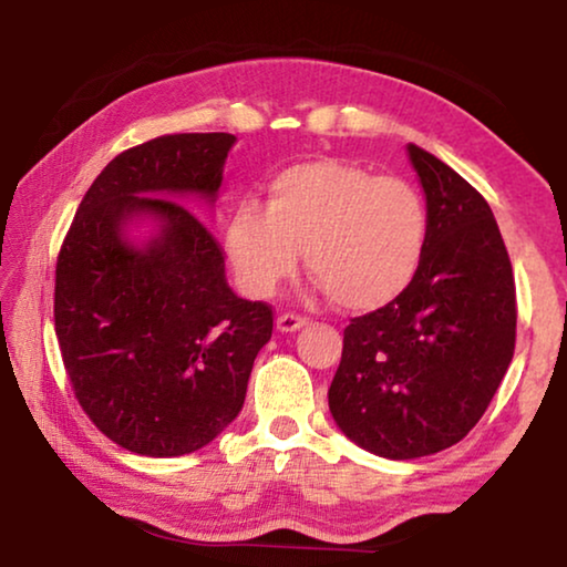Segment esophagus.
<instances>
[{"mask_svg": "<svg viewBox=\"0 0 567 567\" xmlns=\"http://www.w3.org/2000/svg\"><path fill=\"white\" fill-rule=\"evenodd\" d=\"M305 324H307V317L293 315V312H281L276 320V328L281 332H293V330L305 328Z\"/></svg>", "mask_w": 567, "mask_h": 567, "instance_id": "1", "label": "esophagus"}]
</instances>
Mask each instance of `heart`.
Segmentation results:
<instances>
[{
  "mask_svg": "<svg viewBox=\"0 0 567 567\" xmlns=\"http://www.w3.org/2000/svg\"><path fill=\"white\" fill-rule=\"evenodd\" d=\"M431 219L421 190L346 159H305L268 177V200H237L227 252L243 289L270 297L299 262L330 299L371 312L408 291L429 250Z\"/></svg>",
  "mask_w": 567,
  "mask_h": 567,
  "instance_id": "1",
  "label": "heart"
}]
</instances>
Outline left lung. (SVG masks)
Instances as JSON below:
<instances>
[{"instance_id": "1", "label": "left lung", "mask_w": 567, "mask_h": 567, "mask_svg": "<svg viewBox=\"0 0 567 567\" xmlns=\"http://www.w3.org/2000/svg\"><path fill=\"white\" fill-rule=\"evenodd\" d=\"M431 235L405 293L343 330L328 402L371 454L415 460L454 446L491 405L516 348V284L487 200L421 146H408Z\"/></svg>"}]
</instances>
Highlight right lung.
Returning <instances> with one entry per match:
<instances>
[{
    "mask_svg": "<svg viewBox=\"0 0 567 567\" xmlns=\"http://www.w3.org/2000/svg\"><path fill=\"white\" fill-rule=\"evenodd\" d=\"M231 144V134H167L121 152L61 243L53 322L69 384L134 454L181 456L219 436L274 332V309L229 289L221 245L177 200L216 198ZM134 213L163 221L144 251L120 235Z\"/></svg>",
    "mask_w": 567,
    "mask_h": 567,
    "instance_id": "obj_1",
    "label": "right lung"
}]
</instances>
